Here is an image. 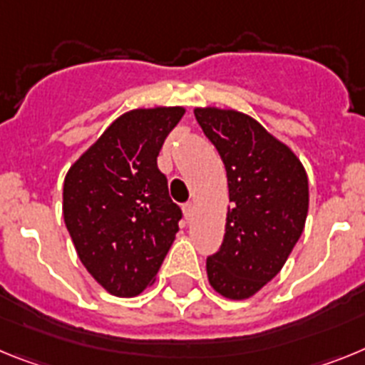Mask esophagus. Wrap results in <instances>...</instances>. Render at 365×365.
<instances>
[{
    "label": "esophagus",
    "instance_id": "esophagus-1",
    "mask_svg": "<svg viewBox=\"0 0 365 365\" xmlns=\"http://www.w3.org/2000/svg\"><path fill=\"white\" fill-rule=\"evenodd\" d=\"M183 215H185L187 220H191L192 215H195V204H192V202H187V204L183 205Z\"/></svg>",
    "mask_w": 365,
    "mask_h": 365
}]
</instances>
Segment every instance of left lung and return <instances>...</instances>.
I'll use <instances>...</instances> for the list:
<instances>
[{"mask_svg": "<svg viewBox=\"0 0 365 365\" xmlns=\"http://www.w3.org/2000/svg\"><path fill=\"white\" fill-rule=\"evenodd\" d=\"M195 117L226 167V233L207 257L209 284L227 299H248L281 272L309 213L305 167L253 117L195 108Z\"/></svg>", "mask_w": 365, "mask_h": 365, "instance_id": "1", "label": "left lung"}]
</instances>
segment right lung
Masks as SVG:
<instances>
[{
	"label": "right lung",
	"instance_id": "obj_1",
	"mask_svg": "<svg viewBox=\"0 0 365 365\" xmlns=\"http://www.w3.org/2000/svg\"><path fill=\"white\" fill-rule=\"evenodd\" d=\"M183 113L182 106L123 113L66 174V227L82 264L112 296L150 287L178 233L182 209L158 154Z\"/></svg>",
	"mask_w": 365,
	"mask_h": 365
}]
</instances>
